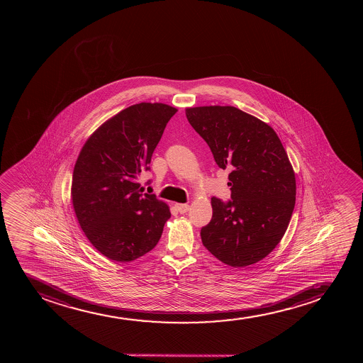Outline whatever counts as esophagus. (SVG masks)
<instances>
[{"instance_id":"esophagus-1","label":"esophagus","mask_w":363,"mask_h":363,"mask_svg":"<svg viewBox=\"0 0 363 363\" xmlns=\"http://www.w3.org/2000/svg\"><path fill=\"white\" fill-rule=\"evenodd\" d=\"M175 208H177V211H178L180 214H184V213L188 212L190 206L186 203H177L175 204Z\"/></svg>"}]
</instances>
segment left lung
<instances>
[{"label":"left lung","instance_id":"obj_1","mask_svg":"<svg viewBox=\"0 0 363 363\" xmlns=\"http://www.w3.org/2000/svg\"><path fill=\"white\" fill-rule=\"evenodd\" d=\"M219 168H229L231 200L212 197L213 216L201 229L216 258L242 267L265 258L284 238L296 204V175L275 130L233 106L186 108Z\"/></svg>","mask_w":363,"mask_h":363}]
</instances>
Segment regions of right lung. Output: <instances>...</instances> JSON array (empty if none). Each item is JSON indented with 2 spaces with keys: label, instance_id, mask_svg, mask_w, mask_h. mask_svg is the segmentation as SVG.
Segmentation results:
<instances>
[{
  "label": "right lung",
  "instance_id": "right-lung-1",
  "mask_svg": "<svg viewBox=\"0 0 363 363\" xmlns=\"http://www.w3.org/2000/svg\"><path fill=\"white\" fill-rule=\"evenodd\" d=\"M177 108L140 103L122 110L84 143L76 161L71 200L81 229L101 255L125 263L146 255L162 235L171 212L138 178Z\"/></svg>",
  "mask_w": 363,
  "mask_h": 363
}]
</instances>
